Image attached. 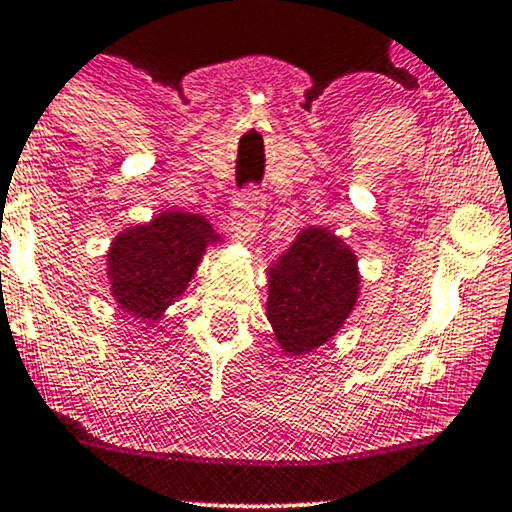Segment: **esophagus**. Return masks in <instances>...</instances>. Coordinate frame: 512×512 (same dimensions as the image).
Returning a JSON list of instances; mask_svg holds the SVG:
<instances>
[{"label": "esophagus", "instance_id": "esophagus-1", "mask_svg": "<svg viewBox=\"0 0 512 512\" xmlns=\"http://www.w3.org/2000/svg\"><path fill=\"white\" fill-rule=\"evenodd\" d=\"M238 209H235V218L230 223V238L240 245H250L255 235L260 233V218L265 213V194L260 189L250 187L238 196Z\"/></svg>", "mask_w": 512, "mask_h": 512}]
</instances>
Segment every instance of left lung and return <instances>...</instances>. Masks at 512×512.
<instances>
[{"instance_id":"left-lung-1","label":"left lung","mask_w":512,"mask_h":512,"mask_svg":"<svg viewBox=\"0 0 512 512\" xmlns=\"http://www.w3.org/2000/svg\"><path fill=\"white\" fill-rule=\"evenodd\" d=\"M362 294L357 255L340 235L306 226L267 269V320L289 357L316 352L340 333Z\"/></svg>"}]
</instances>
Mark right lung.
<instances>
[{"mask_svg":"<svg viewBox=\"0 0 512 512\" xmlns=\"http://www.w3.org/2000/svg\"><path fill=\"white\" fill-rule=\"evenodd\" d=\"M221 245L201 213L162 211L123 228L106 252V279L116 306L143 323H160L184 296L209 247Z\"/></svg>","mask_w":512,"mask_h":512,"instance_id":"right-lung-1","label":"right lung"}]
</instances>
